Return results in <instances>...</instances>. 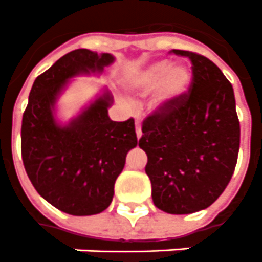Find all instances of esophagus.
Listing matches in <instances>:
<instances>
[{
  "mask_svg": "<svg viewBox=\"0 0 262 262\" xmlns=\"http://www.w3.org/2000/svg\"><path fill=\"white\" fill-rule=\"evenodd\" d=\"M135 133H137V138L140 140L141 135H142V131H141V124L138 120H137V122H135Z\"/></svg>",
  "mask_w": 262,
  "mask_h": 262,
  "instance_id": "34e87169",
  "label": "esophagus"
}]
</instances>
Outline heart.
<instances>
[{
  "instance_id": "b5f03b06",
  "label": "heart",
  "mask_w": 262,
  "mask_h": 262,
  "mask_svg": "<svg viewBox=\"0 0 262 262\" xmlns=\"http://www.w3.org/2000/svg\"><path fill=\"white\" fill-rule=\"evenodd\" d=\"M190 83V72L185 66L170 64L168 60H158L142 69L131 81L137 93H148L155 89L151 105L161 110L186 92Z\"/></svg>"
}]
</instances>
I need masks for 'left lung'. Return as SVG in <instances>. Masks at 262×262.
Here are the masks:
<instances>
[{
  "label": "left lung",
  "instance_id": "8db88e82",
  "mask_svg": "<svg viewBox=\"0 0 262 262\" xmlns=\"http://www.w3.org/2000/svg\"><path fill=\"white\" fill-rule=\"evenodd\" d=\"M192 62L189 92L142 122L141 149L158 209L190 214L213 205L234 172L240 122L233 86L207 57L176 51Z\"/></svg>",
  "mask_w": 262,
  "mask_h": 262
}]
</instances>
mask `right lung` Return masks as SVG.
<instances>
[{
  "label": "right lung",
  "instance_id": "add662e5",
  "mask_svg": "<svg viewBox=\"0 0 262 262\" xmlns=\"http://www.w3.org/2000/svg\"><path fill=\"white\" fill-rule=\"evenodd\" d=\"M114 62L110 53L76 49L36 77L22 117L21 152L33 187L46 202L73 216L105 210L129 149L137 146L133 118L113 121V96L105 89L68 124H59L55 108L69 80L100 75Z\"/></svg>",
  "mask_w": 262,
  "mask_h": 262
}]
</instances>
